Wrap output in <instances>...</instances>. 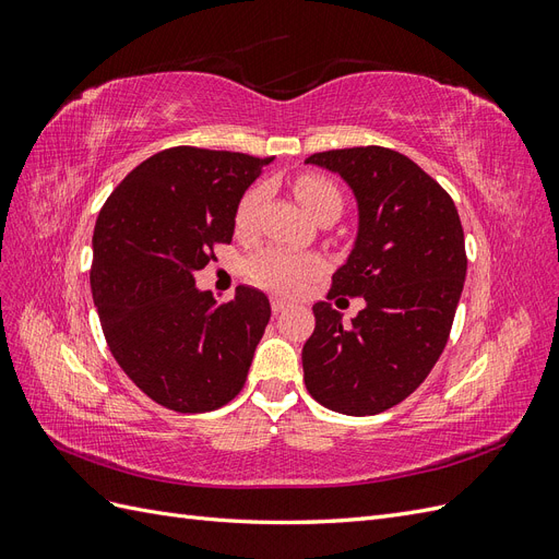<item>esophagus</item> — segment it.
Listing matches in <instances>:
<instances>
[{
  "label": "esophagus",
  "mask_w": 559,
  "mask_h": 559,
  "mask_svg": "<svg viewBox=\"0 0 559 559\" xmlns=\"http://www.w3.org/2000/svg\"><path fill=\"white\" fill-rule=\"evenodd\" d=\"M270 308H273V312L275 314H280V312H284L286 308H289V300H284V298H273V300H270Z\"/></svg>",
  "instance_id": "34e87169"
}]
</instances>
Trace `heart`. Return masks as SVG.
Masks as SVG:
<instances>
[{"label": "heart", "instance_id": "obj_1", "mask_svg": "<svg viewBox=\"0 0 559 559\" xmlns=\"http://www.w3.org/2000/svg\"><path fill=\"white\" fill-rule=\"evenodd\" d=\"M294 193L300 205L306 207L312 216H317L319 212H324L329 207L337 212L343 207V195L337 191V186L324 177H314V175L298 177L294 183ZM263 195H265V189L259 183V186H251V189L240 198L233 216L235 230L249 233L253 228ZM245 270H247V277L253 284L294 296L302 292V286L319 273L321 261L312 257V253H298L282 247H267L259 253H253V257L247 261Z\"/></svg>", "mask_w": 559, "mask_h": 559}]
</instances>
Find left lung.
<instances>
[{
    "instance_id": "obj_1",
    "label": "left lung",
    "mask_w": 559,
    "mask_h": 559,
    "mask_svg": "<svg viewBox=\"0 0 559 559\" xmlns=\"http://www.w3.org/2000/svg\"><path fill=\"white\" fill-rule=\"evenodd\" d=\"M306 163L337 173L357 195V242L329 298L366 300L349 326L331 302H314L306 386L329 411L378 415L408 399L445 349L466 280L464 228L443 186L394 148H333Z\"/></svg>"
}]
</instances>
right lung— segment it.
Returning a JSON list of instances; mask_svg holds the SVG:
<instances>
[{
  "mask_svg": "<svg viewBox=\"0 0 559 559\" xmlns=\"http://www.w3.org/2000/svg\"><path fill=\"white\" fill-rule=\"evenodd\" d=\"M273 160L173 146L134 167L99 210L91 265L99 324L118 366L163 408L210 413L245 386L267 296L238 286L218 306L193 275L216 245H230L235 207Z\"/></svg>",
  "mask_w": 559,
  "mask_h": 559,
  "instance_id": "obj_1",
  "label": "right lung"
}]
</instances>
